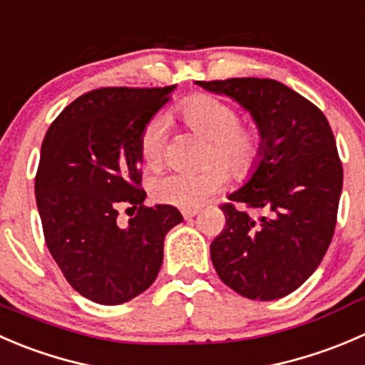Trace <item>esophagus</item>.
Wrapping results in <instances>:
<instances>
[{
  "mask_svg": "<svg viewBox=\"0 0 365 365\" xmlns=\"http://www.w3.org/2000/svg\"><path fill=\"white\" fill-rule=\"evenodd\" d=\"M197 215H198V209H186V211H182L184 220H191V218H195Z\"/></svg>",
  "mask_w": 365,
  "mask_h": 365,
  "instance_id": "34e87169",
  "label": "esophagus"
}]
</instances>
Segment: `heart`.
Returning <instances> with one entry per match:
<instances>
[{
  "mask_svg": "<svg viewBox=\"0 0 365 365\" xmlns=\"http://www.w3.org/2000/svg\"><path fill=\"white\" fill-rule=\"evenodd\" d=\"M186 128L209 142L205 163H218L195 174L174 172L150 184L153 197L161 204L193 209L204 204L225 184L227 174L234 181H245L257 170L264 154V135L257 125L240 124V113L232 104L215 96H191L175 108ZM165 128L154 118L140 135V156L149 168L160 167L165 150Z\"/></svg>",
  "mask_w": 365,
  "mask_h": 365,
  "instance_id": "b5f03b06",
  "label": "heart"
}]
</instances>
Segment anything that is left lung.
I'll return each mask as SVG.
<instances>
[{
	"label": "left lung",
	"mask_w": 365,
	"mask_h": 365,
	"mask_svg": "<svg viewBox=\"0 0 365 365\" xmlns=\"http://www.w3.org/2000/svg\"><path fill=\"white\" fill-rule=\"evenodd\" d=\"M197 85L236 101L264 135L257 170L222 205L225 227L211 243L216 273L250 300L287 297L316 272L335 230L342 165L330 124L319 108L275 79ZM234 203L265 215L254 220Z\"/></svg>",
	"instance_id": "left-lung-1"
}]
</instances>
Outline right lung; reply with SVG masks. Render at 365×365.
Returning <instances> with one entry per match:
<instances>
[{
  "instance_id": "obj_1",
  "label": "right lung",
  "mask_w": 365,
  "mask_h": 365,
  "mask_svg": "<svg viewBox=\"0 0 365 365\" xmlns=\"http://www.w3.org/2000/svg\"><path fill=\"white\" fill-rule=\"evenodd\" d=\"M174 88L83 93L42 142L35 197L46 245L67 282L96 304H124L150 287L165 236L182 222L174 205L145 207L140 187V135ZM124 205L137 209L128 227L116 223Z\"/></svg>"
}]
</instances>
